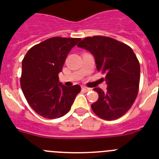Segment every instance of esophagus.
Listing matches in <instances>:
<instances>
[{"label":"esophagus","instance_id":"34e87169","mask_svg":"<svg viewBox=\"0 0 159 159\" xmlns=\"http://www.w3.org/2000/svg\"><path fill=\"white\" fill-rule=\"evenodd\" d=\"M82 90L84 92H88V91H90V90H91V89H90V88H88V87H86V86H82Z\"/></svg>","mask_w":159,"mask_h":159}]
</instances>
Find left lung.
<instances>
[{"label": "left lung", "instance_id": "8db88e82", "mask_svg": "<svg viewBox=\"0 0 159 159\" xmlns=\"http://www.w3.org/2000/svg\"><path fill=\"white\" fill-rule=\"evenodd\" d=\"M94 57L96 69L106 73L107 91L94 88L98 99L92 110L103 120H113L127 112L135 101L140 82V64L128 45L104 36L86 37L77 44Z\"/></svg>", "mask_w": 159, "mask_h": 159}]
</instances>
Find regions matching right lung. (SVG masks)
Listing matches in <instances>:
<instances>
[{"label": "right lung", "instance_id": "obj_1", "mask_svg": "<svg viewBox=\"0 0 159 159\" xmlns=\"http://www.w3.org/2000/svg\"><path fill=\"white\" fill-rule=\"evenodd\" d=\"M80 40L53 37L32 47L24 57L21 87L29 105L41 116L56 119L67 114L81 91L79 85L64 86L58 76L69 52Z\"/></svg>", "mask_w": 159, "mask_h": 159}]
</instances>
